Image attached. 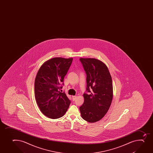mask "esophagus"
<instances>
[{"label":"esophagus","mask_w":153,"mask_h":153,"mask_svg":"<svg viewBox=\"0 0 153 153\" xmlns=\"http://www.w3.org/2000/svg\"><path fill=\"white\" fill-rule=\"evenodd\" d=\"M76 97H77L76 96H72L73 100L75 101L76 100Z\"/></svg>","instance_id":"1"}]
</instances>
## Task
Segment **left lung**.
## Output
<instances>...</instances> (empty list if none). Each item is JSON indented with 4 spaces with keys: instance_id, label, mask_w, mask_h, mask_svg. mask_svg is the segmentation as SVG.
I'll return each instance as SVG.
<instances>
[{
    "instance_id": "1",
    "label": "left lung",
    "mask_w": 153,
    "mask_h": 153,
    "mask_svg": "<svg viewBox=\"0 0 153 153\" xmlns=\"http://www.w3.org/2000/svg\"><path fill=\"white\" fill-rule=\"evenodd\" d=\"M86 74V92L79 109L82 118L94 123L103 118L113 99L112 80L107 67L95 58H80Z\"/></svg>"
}]
</instances>
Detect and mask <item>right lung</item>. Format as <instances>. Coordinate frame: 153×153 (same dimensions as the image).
Masks as SVG:
<instances>
[{"mask_svg":"<svg viewBox=\"0 0 153 153\" xmlns=\"http://www.w3.org/2000/svg\"><path fill=\"white\" fill-rule=\"evenodd\" d=\"M72 60L53 58L43 64L37 72L34 83L35 99L41 112L48 118H60L69 107L70 100L60 90Z\"/></svg>","mask_w":153,"mask_h":153,"instance_id":"1","label":"right lung"}]
</instances>
